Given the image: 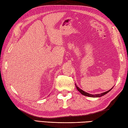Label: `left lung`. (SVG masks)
<instances>
[{"instance_id":"left-lung-1","label":"left lung","mask_w":128,"mask_h":128,"mask_svg":"<svg viewBox=\"0 0 128 128\" xmlns=\"http://www.w3.org/2000/svg\"><path fill=\"white\" fill-rule=\"evenodd\" d=\"M75 86H76V87L78 90L79 91L80 93L82 94V95H84L85 96H88V97H102V96L105 95L107 93H108L110 91L111 89H111L110 90H109L107 91V92H105L102 93L101 94H89L88 93L86 92H84V91H83L81 89H80L79 87H78L76 86V84H75Z\"/></svg>"}]
</instances>
